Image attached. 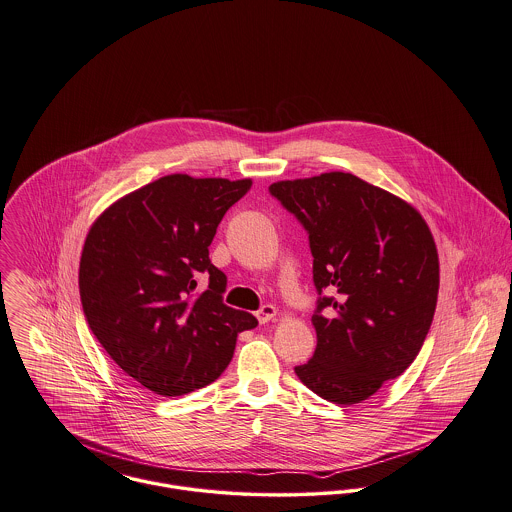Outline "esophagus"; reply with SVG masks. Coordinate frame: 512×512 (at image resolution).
<instances>
[{
    "label": "esophagus",
    "instance_id": "34e87169",
    "mask_svg": "<svg viewBox=\"0 0 512 512\" xmlns=\"http://www.w3.org/2000/svg\"><path fill=\"white\" fill-rule=\"evenodd\" d=\"M275 314H277V308L273 307V305H264V307L256 312V318H258L260 324H268L270 320L275 318Z\"/></svg>",
    "mask_w": 512,
    "mask_h": 512
}]
</instances>
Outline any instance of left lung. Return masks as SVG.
Returning a JSON list of instances; mask_svg holds the SVG:
<instances>
[{
	"instance_id": "8db88e82",
	"label": "left lung",
	"mask_w": 512,
	"mask_h": 512,
	"mask_svg": "<svg viewBox=\"0 0 512 512\" xmlns=\"http://www.w3.org/2000/svg\"><path fill=\"white\" fill-rule=\"evenodd\" d=\"M308 233L316 349L295 367L338 406L367 400L417 357L439 295V254L415 207L349 172L273 182Z\"/></svg>"
}]
</instances>
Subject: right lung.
Segmentation results:
<instances>
[{"label": "right lung", "instance_id": "obj_1", "mask_svg": "<svg viewBox=\"0 0 512 512\" xmlns=\"http://www.w3.org/2000/svg\"><path fill=\"white\" fill-rule=\"evenodd\" d=\"M252 180L163 176L110 205L79 262L87 324L114 363L161 396L204 388L227 369L237 336L258 326L227 307V275L209 244ZM205 274L208 289L195 291Z\"/></svg>", "mask_w": 512, "mask_h": 512}]
</instances>
